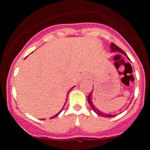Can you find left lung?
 Segmentation results:
<instances>
[{"mask_svg": "<svg viewBox=\"0 0 150 150\" xmlns=\"http://www.w3.org/2000/svg\"><path fill=\"white\" fill-rule=\"evenodd\" d=\"M110 48H111V49H112V51H117V52H120V53H121V54H124V55L126 56V54H125V53L123 51H122L121 48H119V47L117 46H116V45L115 44V43H111V45H110ZM128 59H129V58H128ZM92 91L91 92L90 94H89L88 96V103H89V104H90V106H91V108H92V110H93V111H94L95 112H96V114L98 115L102 116V117H115V115H112L106 114V113H103V112H101V111H99V110H98L97 108H96V107H95V106L93 105V103H92V94H91Z\"/></svg>", "mask_w": 150, "mask_h": 150, "instance_id": "1", "label": "left lung"}]
</instances>
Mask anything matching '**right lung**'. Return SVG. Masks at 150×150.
<instances>
[{
  "instance_id": "obj_1",
  "label": "right lung",
  "mask_w": 150,
  "mask_h": 150,
  "mask_svg": "<svg viewBox=\"0 0 150 150\" xmlns=\"http://www.w3.org/2000/svg\"><path fill=\"white\" fill-rule=\"evenodd\" d=\"M72 88H71V89H70V90H72ZM70 90H69V91H70ZM69 92H68V93H69ZM67 95H68V94H67ZM63 108H64V107H63ZM63 108H62V110H61V111H60V112H58V113H57V115H54V116H53V117H51V118H50V119H52V118H54V117H57V116H58V115H59V114H60V112H62V111Z\"/></svg>"
}]
</instances>
